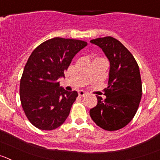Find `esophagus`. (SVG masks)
Instances as JSON below:
<instances>
[{
	"instance_id": "esophagus-1",
	"label": "esophagus",
	"mask_w": 160,
	"mask_h": 160,
	"mask_svg": "<svg viewBox=\"0 0 160 160\" xmlns=\"http://www.w3.org/2000/svg\"><path fill=\"white\" fill-rule=\"evenodd\" d=\"M87 94V93L86 92V91H84V90H79L78 91V95L80 96V97H84Z\"/></svg>"
}]
</instances>
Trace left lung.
Listing matches in <instances>:
<instances>
[{
	"label": "left lung",
	"instance_id": "left-lung-1",
	"mask_svg": "<svg viewBox=\"0 0 160 160\" xmlns=\"http://www.w3.org/2000/svg\"><path fill=\"white\" fill-rule=\"evenodd\" d=\"M90 42L99 46L110 61L106 98L96 95L98 104L90 115L99 128L117 131L131 122L142 97V82L138 63L131 52L112 37L96 38Z\"/></svg>",
	"mask_w": 160,
	"mask_h": 160
}]
</instances>
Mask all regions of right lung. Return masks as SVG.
Returning <instances> with one entry per match:
<instances>
[{
  "instance_id": "add662e5",
  "label": "right lung",
  "mask_w": 160,
  "mask_h": 160,
  "mask_svg": "<svg viewBox=\"0 0 160 160\" xmlns=\"http://www.w3.org/2000/svg\"><path fill=\"white\" fill-rule=\"evenodd\" d=\"M87 46L84 41L54 38L29 56L20 82V98L27 118L38 129H56L67 118L78 93L60 87L58 79L65 77L73 58Z\"/></svg>"
}]
</instances>
